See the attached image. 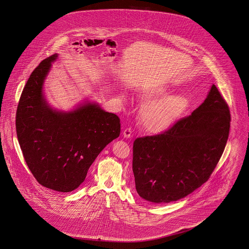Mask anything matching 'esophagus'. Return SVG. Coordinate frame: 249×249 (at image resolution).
<instances>
[{"instance_id": "esophagus-1", "label": "esophagus", "mask_w": 249, "mask_h": 249, "mask_svg": "<svg viewBox=\"0 0 249 249\" xmlns=\"http://www.w3.org/2000/svg\"><path fill=\"white\" fill-rule=\"evenodd\" d=\"M131 133H132V131H131L130 128H127V129H125L124 131H123V136L128 139V138L131 137Z\"/></svg>"}]
</instances>
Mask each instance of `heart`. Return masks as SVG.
<instances>
[{
	"instance_id": "1",
	"label": "heart",
	"mask_w": 249,
	"mask_h": 249,
	"mask_svg": "<svg viewBox=\"0 0 249 249\" xmlns=\"http://www.w3.org/2000/svg\"><path fill=\"white\" fill-rule=\"evenodd\" d=\"M171 91L167 84H148L142 88L141 99L146 105L142 107L139 119L147 133L166 132L188 112V98L184 95L169 94Z\"/></svg>"
}]
</instances>
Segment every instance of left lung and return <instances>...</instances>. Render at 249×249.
Instances as JSON below:
<instances>
[{
  "instance_id": "1",
  "label": "left lung",
  "mask_w": 249,
  "mask_h": 249,
  "mask_svg": "<svg viewBox=\"0 0 249 249\" xmlns=\"http://www.w3.org/2000/svg\"><path fill=\"white\" fill-rule=\"evenodd\" d=\"M230 109L214 85L192 114L166 132L133 142L132 171L143 200L168 203L188 196L213 173L231 127Z\"/></svg>"
}]
</instances>
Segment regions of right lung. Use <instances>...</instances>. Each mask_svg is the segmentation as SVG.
I'll list each match as a JSON object with an SVG mask.
<instances>
[{"instance_id":"1","label":"right lung","mask_w":249,"mask_h":249,"mask_svg":"<svg viewBox=\"0 0 249 249\" xmlns=\"http://www.w3.org/2000/svg\"><path fill=\"white\" fill-rule=\"evenodd\" d=\"M54 54L32 72L16 117L18 139L30 171L42 186L59 192L77 189L97 156L120 133V119L97 103L84 101L71 111L48 105L44 83L58 59Z\"/></svg>"}]
</instances>
